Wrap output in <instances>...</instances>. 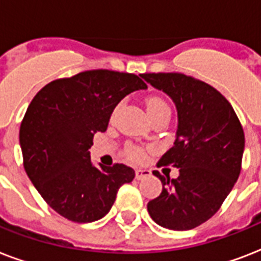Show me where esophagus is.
Listing matches in <instances>:
<instances>
[{
	"instance_id": "34e87169",
	"label": "esophagus",
	"mask_w": 261,
	"mask_h": 261,
	"mask_svg": "<svg viewBox=\"0 0 261 261\" xmlns=\"http://www.w3.org/2000/svg\"><path fill=\"white\" fill-rule=\"evenodd\" d=\"M151 172L147 171V169H137L135 171V178L137 180H142V178L147 177V176H150Z\"/></svg>"
}]
</instances>
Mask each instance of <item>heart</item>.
Here are the masks:
<instances>
[{"label": "heart", "instance_id": "1", "mask_svg": "<svg viewBox=\"0 0 261 261\" xmlns=\"http://www.w3.org/2000/svg\"><path fill=\"white\" fill-rule=\"evenodd\" d=\"M146 107L149 116L160 114V112H169L171 114L169 106L161 97H150L147 100ZM126 155L131 161H135V163H141V161L145 160V151H143V149L134 146V145H130V146L126 147Z\"/></svg>", "mask_w": 261, "mask_h": 261}]
</instances>
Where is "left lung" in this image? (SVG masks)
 <instances>
[{"label":"left lung","instance_id":"left-lung-1","mask_svg":"<svg viewBox=\"0 0 261 261\" xmlns=\"http://www.w3.org/2000/svg\"><path fill=\"white\" fill-rule=\"evenodd\" d=\"M165 92L177 110L173 146L157 167L178 168V177L153 174L163 192L147 203L151 219L171 230H190L222 206L241 172L245 137L233 107L218 90L181 73L141 74Z\"/></svg>","mask_w":261,"mask_h":261}]
</instances>
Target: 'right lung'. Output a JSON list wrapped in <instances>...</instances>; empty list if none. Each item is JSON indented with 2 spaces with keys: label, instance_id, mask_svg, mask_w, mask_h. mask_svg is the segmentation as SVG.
Masks as SVG:
<instances>
[{
  "label": "right lung",
  "instance_id": "add662e5",
  "mask_svg": "<svg viewBox=\"0 0 261 261\" xmlns=\"http://www.w3.org/2000/svg\"><path fill=\"white\" fill-rule=\"evenodd\" d=\"M146 88L138 75L98 69L51 81L32 98L20 126L24 169L59 215L97 221L108 214L119 188L133 181L134 169L123 164L94 167L89 149L119 101Z\"/></svg>",
  "mask_w": 261,
  "mask_h": 261
}]
</instances>
